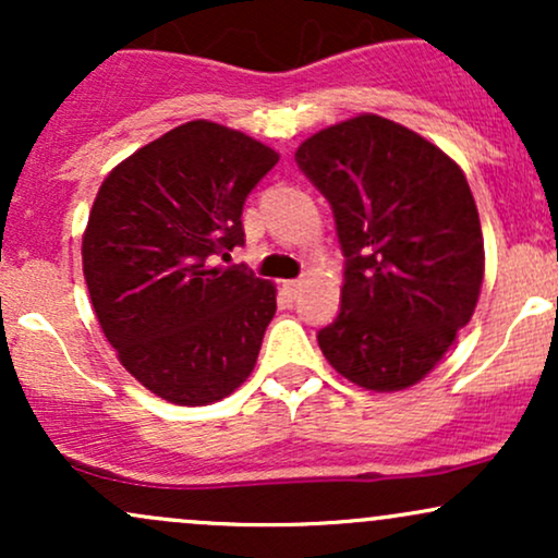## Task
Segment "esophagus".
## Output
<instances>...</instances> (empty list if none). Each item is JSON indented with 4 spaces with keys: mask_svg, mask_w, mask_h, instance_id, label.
<instances>
[{
    "mask_svg": "<svg viewBox=\"0 0 558 558\" xmlns=\"http://www.w3.org/2000/svg\"><path fill=\"white\" fill-rule=\"evenodd\" d=\"M283 291H286L288 299H296V293L301 291V280H286Z\"/></svg>",
    "mask_w": 558,
    "mask_h": 558,
    "instance_id": "1",
    "label": "esophagus"
}]
</instances>
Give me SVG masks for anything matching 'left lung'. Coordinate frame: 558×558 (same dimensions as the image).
I'll return each instance as SVG.
<instances>
[{"label":"left lung","instance_id":"left-lung-1","mask_svg":"<svg viewBox=\"0 0 558 558\" xmlns=\"http://www.w3.org/2000/svg\"><path fill=\"white\" fill-rule=\"evenodd\" d=\"M330 202L345 257L341 312L317 332L325 360L360 388L420 383L475 315L483 230L462 168L380 114L325 128L296 149Z\"/></svg>","mask_w":558,"mask_h":558}]
</instances>
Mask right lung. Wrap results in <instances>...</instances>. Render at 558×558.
<instances>
[{
  "mask_svg": "<svg viewBox=\"0 0 558 558\" xmlns=\"http://www.w3.org/2000/svg\"><path fill=\"white\" fill-rule=\"evenodd\" d=\"M278 159L246 133L191 120L123 159L94 198L88 296L120 364L159 399L220 401L257 364L275 286L215 262L243 243V202Z\"/></svg>",
  "mask_w": 558,
  "mask_h": 558,
  "instance_id": "obj_1",
  "label": "right lung"
}]
</instances>
